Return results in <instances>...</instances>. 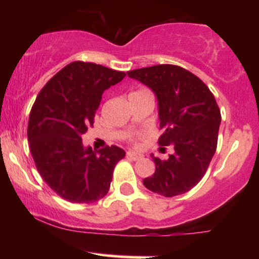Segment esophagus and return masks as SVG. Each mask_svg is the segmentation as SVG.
<instances>
[{
  "mask_svg": "<svg viewBox=\"0 0 259 259\" xmlns=\"http://www.w3.org/2000/svg\"><path fill=\"white\" fill-rule=\"evenodd\" d=\"M126 157L129 159H133V160H139L142 158V154L141 153H138V152H134V151H127L126 152Z\"/></svg>",
  "mask_w": 259,
  "mask_h": 259,
  "instance_id": "1",
  "label": "esophagus"
}]
</instances>
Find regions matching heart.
I'll return each instance as SVG.
<instances>
[{
    "mask_svg": "<svg viewBox=\"0 0 259 259\" xmlns=\"http://www.w3.org/2000/svg\"><path fill=\"white\" fill-rule=\"evenodd\" d=\"M138 92H144V90H140V91H135V92H132V94H138ZM132 94H130V95H132ZM139 136L140 135H132V136H130V138H129V140H130V141H136V139H139Z\"/></svg>",
    "mask_w": 259,
    "mask_h": 259,
    "instance_id": "heart-1",
    "label": "heart"
}]
</instances>
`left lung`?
I'll list each match as a JSON object with an SVG mask.
<instances>
[{"label":"left lung","instance_id":"obj_1","mask_svg":"<svg viewBox=\"0 0 259 259\" xmlns=\"http://www.w3.org/2000/svg\"><path fill=\"white\" fill-rule=\"evenodd\" d=\"M152 90L158 100V145L174 153L152 158L156 171L144 185L156 194L174 197L190 191L206 174L214 156L222 115L208 86L189 70L174 64H158L127 72Z\"/></svg>","mask_w":259,"mask_h":259}]
</instances>
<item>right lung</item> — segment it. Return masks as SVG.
I'll list each match as a JSON object with an SVG mask.
<instances>
[{
	"instance_id": "1",
	"label": "right lung",
	"mask_w": 259,
	"mask_h": 259,
	"mask_svg": "<svg viewBox=\"0 0 259 259\" xmlns=\"http://www.w3.org/2000/svg\"><path fill=\"white\" fill-rule=\"evenodd\" d=\"M124 76V72L76 61L38 92L29 115V146L41 178L64 200L92 203L111 187L113 170L125 151L113 145L96 152L84 147L81 135L94 125L103 92Z\"/></svg>"
}]
</instances>
